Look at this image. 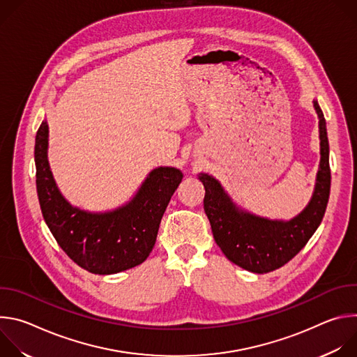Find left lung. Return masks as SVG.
Returning a JSON list of instances; mask_svg holds the SVG:
<instances>
[{
    "label": "left lung",
    "mask_w": 357,
    "mask_h": 357,
    "mask_svg": "<svg viewBox=\"0 0 357 357\" xmlns=\"http://www.w3.org/2000/svg\"><path fill=\"white\" fill-rule=\"evenodd\" d=\"M314 109L319 120L321 161L311 200L295 218L273 220L247 212L216 178L203 172L197 175L205 186L203 208L215 241L231 263L250 273L266 274L287 264L308 243L324 219L331 192L329 142L326 121L317 100Z\"/></svg>",
    "instance_id": "1"
}]
</instances>
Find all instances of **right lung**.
Returning <instances> with one entry per match:
<instances>
[{"mask_svg": "<svg viewBox=\"0 0 357 357\" xmlns=\"http://www.w3.org/2000/svg\"><path fill=\"white\" fill-rule=\"evenodd\" d=\"M47 148L49 127L43 120L35 138L36 192L45 223L61 248L77 266L100 275L144 263L154 248L161 219L183 174L174 167H158L124 205L107 212H89L70 205L59 190Z\"/></svg>", "mask_w": 357, "mask_h": 357, "instance_id": "obj_1", "label": "right lung"}]
</instances>
